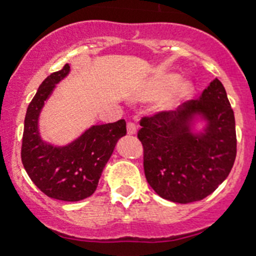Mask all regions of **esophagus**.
I'll return each mask as SVG.
<instances>
[{"instance_id":"1","label":"esophagus","mask_w":256,"mask_h":256,"mask_svg":"<svg viewBox=\"0 0 256 256\" xmlns=\"http://www.w3.org/2000/svg\"><path fill=\"white\" fill-rule=\"evenodd\" d=\"M126 128H128V136H132V134L136 132V124L134 122H132V120H128V124H126Z\"/></svg>"}]
</instances>
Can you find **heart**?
I'll list each match as a JSON object with an SVG mask.
<instances>
[{"instance_id":"b5f03b06","label":"heart","mask_w":256,"mask_h":256,"mask_svg":"<svg viewBox=\"0 0 256 256\" xmlns=\"http://www.w3.org/2000/svg\"><path fill=\"white\" fill-rule=\"evenodd\" d=\"M178 81V76L175 74H162L160 77H156L154 81L150 84L148 88V96L150 98L152 96H160L162 92H164L170 86H172L175 82ZM192 92V88H191L190 84L187 82H180L176 88H174V90L168 94L164 100H162L158 104V108L160 110H168V108H172L174 106L182 102L183 100L188 98Z\"/></svg>"}]
</instances>
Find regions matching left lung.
Instances as JSON below:
<instances>
[{"label":"left lung","mask_w":256,"mask_h":256,"mask_svg":"<svg viewBox=\"0 0 256 256\" xmlns=\"http://www.w3.org/2000/svg\"><path fill=\"white\" fill-rule=\"evenodd\" d=\"M196 112L209 122L200 137L190 132V120ZM140 124L144 175L162 198L176 203L202 200L230 174L236 156L235 118L219 80L183 108L144 116Z\"/></svg>","instance_id":"obj_1"}]
</instances>
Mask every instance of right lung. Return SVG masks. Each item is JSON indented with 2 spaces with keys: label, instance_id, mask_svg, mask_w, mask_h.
I'll return each mask as SVG.
<instances>
[{
  "label": "right lung",
  "instance_id": "1",
  "mask_svg": "<svg viewBox=\"0 0 256 256\" xmlns=\"http://www.w3.org/2000/svg\"><path fill=\"white\" fill-rule=\"evenodd\" d=\"M69 70V64H66L61 70L50 74L28 106L21 160L30 179L44 194L58 200L77 202L96 191L116 140L126 136V122L120 120L92 126L65 148L45 144L38 132V116L56 84L64 80Z\"/></svg>",
  "mask_w": 256,
  "mask_h": 256
}]
</instances>
